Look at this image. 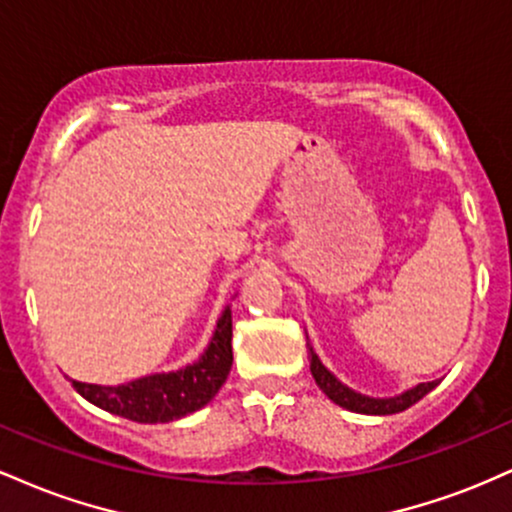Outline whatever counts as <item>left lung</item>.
Returning <instances> with one entry per match:
<instances>
[{"mask_svg":"<svg viewBox=\"0 0 512 512\" xmlns=\"http://www.w3.org/2000/svg\"><path fill=\"white\" fill-rule=\"evenodd\" d=\"M308 358H310V373H313L317 387H320V390L325 392L334 404H339V407L349 411H356V414H370V416L399 414V411L409 409L411 404L419 402L421 397H426L428 392L438 385V380H433V383H419L416 387H409V390H404L402 395H395V397H368V395H361V392L351 390V387H346L342 380L332 373V370L322 366L320 356L315 354V349L310 346V342H308Z\"/></svg>","mask_w":512,"mask_h":512,"instance_id":"left-lung-1","label":"left lung"}]
</instances>
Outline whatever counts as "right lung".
<instances>
[{
	"label": "right lung",
	"mask_w": 512,
	"mask_h": 512,
	"mask_svg": "<svg viewBox=\"0 0 512 512\" xmlns=\"http://www.w3.org/2000/svg\"><path fill=\"white\" fill-rule=\"evenodd\" d=\"M231 305L223 308L207 349L197 361L170 373H151L122 385H91L72 380L74 390L110 414L137 424H168L202 409L226 383L233 366Z\"/></svg>",
	"instance_id": "right-lung-1"
}]
</instances>
